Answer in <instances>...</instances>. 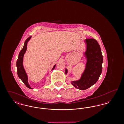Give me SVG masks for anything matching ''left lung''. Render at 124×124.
Instances as JSON below:
<instances>
[{"label": "left lung", "instance_id": "left-lung-1", "mask_svg": "<svg viewBox=\"0 0 124 124\" xmlns=\"http://www.w3.org/2000/svg\"><path fill=\"white\" fill-rule=\"evenodd\" d=\"M85 42L86 49L84 54L87 59L85 70L79 80L71 82L75 88L82 90L89 88L97 82L102 71L103 60L100 46L97 40L87 39ZM67 72L65 69V74Z\"/></svg>", "mask_w": 124, "mask_h": 124}]
</instances>
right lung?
Instances as JSON below:
<instances>
[{
  "label": "right lung",
  "instance_id": "obj_1",
  "mask_svg": "<svg viewBox=\"0 0 124 124\" xmlns=\"http://www.w3.org/2000/svg\"><path fill=\"white\" fill-rule=\"evenodd\" d=\"M31 36H30L29 38H28L24 42V47L23 49L21 50L20 53L18 55V60L17 61V73L18 77L19 78L23 81L24 85L27 87L28 88L32 89L31 88L30 85L28 82V77L27 75V74L25 71L23 66V57H24V54L25 53L26 49H27V43L29 41L30 39H31ZM56 65H54L53 66L52 70L55 68V67Z\"/></svg>",
  "mask_w": 124,
  "mask_h": 124
}]
</instances>
